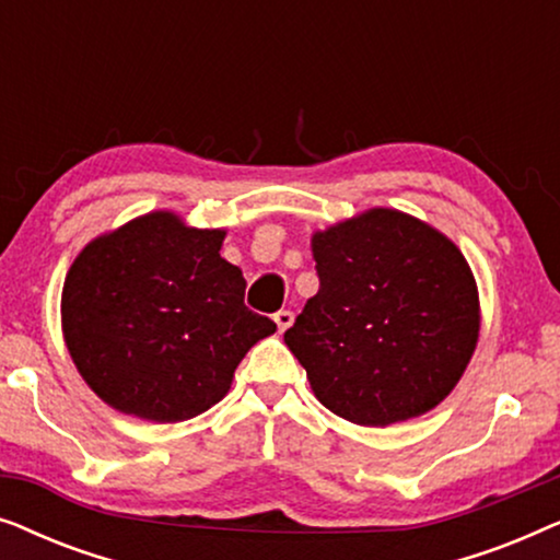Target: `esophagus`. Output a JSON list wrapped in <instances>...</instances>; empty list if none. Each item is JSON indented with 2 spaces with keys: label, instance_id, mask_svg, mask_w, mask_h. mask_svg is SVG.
<instances>
[{
  "label": "esophagus",
  "instance_id": "34e87169",
  "mask_svg": "<svg viewBox=\"0 0 560 560\" xmlns=\"http://www.w3.org/2000/svg\"><path fill=\"white\" fill-rule=\"evenodd\" d=\"M275 324H278V331L282 334V331H285V328H290V326H293V311H285V308H282V311H278V313H275Z\"/></svg>",
  "mask_w": 560,
  "mask_h": 560
}]
</instances>
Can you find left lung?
<instances>
[{
  "mask_svg": "<svg viewBox=\"0 0 560 560\" xmlns=\"http://www.w3.org/2000/svg\"><path fill=\"white\" fill-rule=\"evenodd\" d=\"M318 293L285 331L313 393L359 425L416 418L446 397L479 336L474 275L454 242L372 209L313 234Z\"/></svg>",
  "mask_w": 560,
  "mask_h": 560,
  "instance_id": "left-lung-1",
  "label": "left lung"
}]
</instances>
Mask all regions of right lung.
<instances>
[{"instance_id":"obj_1","label":"right lung","mask_w":560,"mask_h":560,"mask_svg":"<svg viewBox=\"0 0 560 560\" xmlns=\"http://www.w3.org/2000/svg\"><path fill=\"white\" fill-rule=\"evenodd\" d=\"M224 232L148 213L98 236L63 285V334L75 366L112 408L158 423L209 410L275 320L244 305Z\"/></svg>"}]
</instances>
